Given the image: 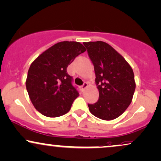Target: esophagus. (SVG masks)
I'll return each mask as SVG.
<instances>
[{
	"mask_svg": "<svg viewBox=\"0 0 161 161\" xmlns=\"http://www.w3.org/2000/svg\"><path fill=\"white\" fill-rule=\"evenodd\" d=\"M88 86V83H87V82H84V84H83L82 86H81V88H82V90H84V89H86Z\"/></svg>",
	"mask_w": 161,
	"mask_h": 161,
	"instance_id": "34e87169",
	"label": "esophagus"
}]
</instances>
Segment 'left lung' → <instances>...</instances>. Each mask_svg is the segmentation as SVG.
<instances>
[{"label": "left lung", "mask_w": 161, "mask_h": 161, "mask_svg": "<svg viewBox=\"0 0 161 161\" xmlns=\"http://www.w3.org/2000/svg\"><path fill=\"white\" fill-rule=\"evenodd\" d=\"M94 67L99 99L88 104L91 113L110 121L119 117L130 106L136 88L133 71L126 60L103 41L83 42Z\"/></svg>", "instance_id": "left-lung-1"}]
</instances>
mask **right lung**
I'll return each instance as SVG.
<instances>
[{
  "label": "right lung",
  "mask_w": 161,
  "mask_h": 161,
  "mask_svg": "<svg viewBox=\"0 0 161 161\" xmlns=\"http://www.w3.org/2000/svg\"><path fill=\"white\" fill-rule=\"evenodd\" d=\"M79 42L64 41L42 52L31 64L26 88L35 109L46 117L67 113L79 92L67 68L77 56L86 52Z\"/></svg>",
  "instance_id": "add662e5"
}]
</instances>
